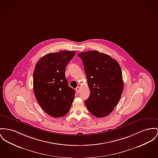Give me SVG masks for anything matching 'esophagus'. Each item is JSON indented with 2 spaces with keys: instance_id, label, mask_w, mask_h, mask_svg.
Here are the masks:
<instances>
[{
  "instance_id": "obj_1",
  "label": "esophagus",
  "mask_w": 158,
  "mask_h": 158,
  "mask_svg": "<svg viewBox=\"0 0 158 158\" xmlns=\"http://www.w3.org/2000/svg\"><path fill=\"white\" fill-rule=\"evenodd\" d=\"M75 90H76L77 94H79V93H80V87H77L75 89Z\"/></svg>"
}]
</instances>
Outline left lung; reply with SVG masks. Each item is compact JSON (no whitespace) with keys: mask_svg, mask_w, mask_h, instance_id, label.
Masks as SVG:
<instances>
[{"mask_svg":"<svg viewBox=\"0 0 158 158\" xmlns=\"http://www.w3.org/2000/svg\"><path fill=\"white\" fill-rule=\"evenodd\" d=\"M90 94L85 101L90 113L96 117L109 115L118 104L123 91L122 73L118 63L105 53L88 51L79 53Z\"/></svg>","mask_w":158,"mask_h":158,"instance_id":"1","label":"left lung"}]
</instances>
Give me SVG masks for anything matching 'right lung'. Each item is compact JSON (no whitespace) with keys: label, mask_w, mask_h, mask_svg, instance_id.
Segmentation results:
<instances>
[{"label":"right lung","mask_w":158,"mask_h":158,"mask_svg":"<svg viewBox=\"0 0 158 158\" xmlns=\"http://www.w3.org/2000/svg\"><path fill=\"white\" fill-rule=\"evenodd\" d=\"M75 54L74 51L48 53L35 65L34 94L44 111L53 117L66 115L74 101L75 90L68 85L65 68Z\"/></svg>","instance_id":"1"}]
</instances>
